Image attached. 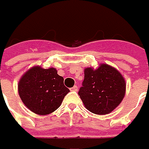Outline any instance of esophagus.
I'll use <instances>...</instances> for the list:
<instances>
[{
  "instance_id": "obj_1",
  "label": "esophagus",
  "mask_w": 149,
  "mask_h": 149,
  "mask_svg": "<svg viewBox=\"0 0 149 149\" xmlns=\"http://www.w3.org/2000/svg\"><path fill=\"white\" fill-rule=\"evenodd\" d=\"M77 90H78V88L77 86H74L72 88H71V91H77Z\"/></svg>"
}]
</instances>
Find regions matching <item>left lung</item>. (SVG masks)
Listing matches in <instances>:
<instances>
[{
  "mask_svg": "<svg viewBox=\"0 0 149 149\" xmlns=\"http://www.w3.org/2000/svg\"><path fill=\"white\" fill-rule=\"evenodd\" d=\"M85 78L78 95L90 112L105 115L121 104L125 95V78L119 71L107 63L97 68H86Z\"/></svg>",
  "mask_w": 149,
  "mask_h": 149,
  "instance_id": "1",
  "label": "left lung"
}]
</instances>
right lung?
Listing matches in <instances>:
<instances>
[{
	"label": "right lung",
	"instance_id": "add662e5",
	"mask_svg": "<svg viewBox=\"0 0 149 149\" xmlns=\"http://www.w3.org/2000/svg\"><path fill=\"white\" fill-rule=\"evenodd\" d=\"M69 91L63 84V77L54 68L45 69L33 66L18 83V92L24 105L32 113L42 116L58 109Z\"/></svg>",
	"mask_w": 149,
	"mask_h": 149
}]
</instances>
